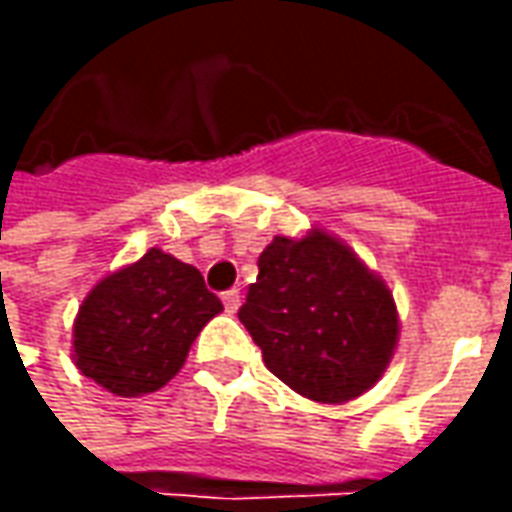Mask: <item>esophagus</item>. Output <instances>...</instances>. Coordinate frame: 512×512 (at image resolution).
<instances>
[{
  "label": "esophagus",
  "instance_id": "obj_1",
  "mask_svg": "<svg viewBox=\"0 0 512 512\" xmlns=\"http://www.w3.org/2000/svg\"><path fill=\"white\" fill-rule=\"evenodd\" d=\"M222 301H224V310L235 312V310H238V307H241V290H238V288L224 290Z\"/></svg>",
  "mask_w": 512,
  "mask_h": 512
}]
</instances>
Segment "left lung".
<instances>
[{
    "mask_svg": "<svg viewBox=\"0 0 512 512\" xmlns=\"http://www.w3.org/2000/svg\"><path fill=\"white\" fill-rule=\"evenodd\" d=\"M238 318L266 367L299 395L345 403L376 384L397 343L384 282L332 235H277L257 257Z\"/></svg>",
    "mask_w": 512,
    "mask_h": 512,
    "instance_id": "obj_1",
    "label": "left lung"
}]
</instances>
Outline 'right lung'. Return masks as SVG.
Listing matches in <instances>:
<instances>
[{"label": "right lung", "instance_id": "1", "mask_svg": "<svg viewBox=\"0 0 512 512\" xmlns=\"http://www.w3.org/2000/svg\"><path fill=\"white\" fill-rule=\"evenodd\" d=\"M222 301L194 266L150 249L101 279L73 323V359L120 397L156 392L178 373L194 337Z\"/></svg>", "mask_w": 512, "mask_h": 512}]
</instances>
